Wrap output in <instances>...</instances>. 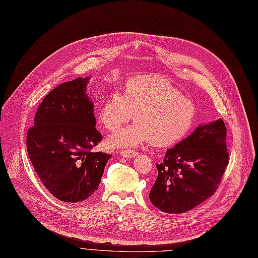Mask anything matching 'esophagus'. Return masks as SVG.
<instances>
[{"mask_svg": "<svg viewBox=\"0 0 258 258\" xmlns=\"http://www.w3.org/2000/svg\"><path fill=\"white\" fill-rule=\"evenodd\" d=\"M119 153L122 157H125V158H132L133 156L137 155V152L133 150H121Z\"/></svg>", "mask_w": 258, "mask_h": 258, "instance_id": "1", "label": "esophagus"}]
</instances>
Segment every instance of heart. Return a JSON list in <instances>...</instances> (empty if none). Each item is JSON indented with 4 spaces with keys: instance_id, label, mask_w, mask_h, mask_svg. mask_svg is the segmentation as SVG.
I'll list each match as a JSON object with an SVG mask.
<instances>
[{
    "instance_id": "b5f03b06",
    "label": "heart",
    "mask_w": 258,
    "mask_h": 258,
    "mask_svg": "<svg viewBox=\"0 0 258 258\" xmlns=\"http://www.w3.org/2000/svg\"><path fill=\"white\" fill-rule=\"evenodd\" d=\"M134 113L138 121L115 132L108 140L110 145L134 147L148 141L155 146L172 145L194 125L196 107L165 79L142 77L128 81L125 93L109 94L101 108L100 120L107 130L115 131Z\"/></svg>"
}]
</instances>
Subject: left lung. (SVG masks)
I'll list each match as a JSON object with an SVG mask.
<instances>
[{
	"label": "left lung",
	"instance_id": "left-lung-1",
	"mask_svg": "<svg viewBox=\"0 0 258 258\" xmlns=\"http://www.w3.org/2000/svg\"><path fill=\"white\" fill-rule=\"evenodd\" d=\"M228 164L224 120L200 125L168 149L164 161L156 165L158 173L150 202L166 213L187 212L216 192Z\"/></svg>",
	"mask_w": 258,
	"mask_h": 258
}]
</instances>
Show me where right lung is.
I'll return each instance as SVG.
<instances>
[{"instance_id":"1","label":"right lung","mask_w":258,"mask_h":258,"mask_svg":"<svg viewBox=\"0 0 258 258\" xmlns=\"http://www.w3.org/2000/svg\"><path fill=\"white\" fill-rule=\"evenodd\" d=\"M90 78L58 85L39 106L27 132V152L45 188L65 203L87 200L99 189L111 157L91 152L102 141L93 103L86 94Z\"/></svg>"}]
</instances>
